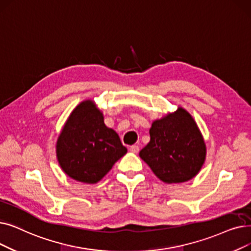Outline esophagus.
Instances as JSON below:
<instances>
[{
	"instance_id": "1",
	"label": "esophagus",
	"mask_w": 251,
	"mask_h": 251,
	"mask_svg": "<svg viewBox=\"0 0 251 251\" xmlns=\"http://www.w3.org/2000/svg\"><path fill=\"white\" fill-rule=\"evenodd\" d=\"M129 151H131V152H134V154H137V152L139 151V147L138 146H131L129 148Z\"/></svg>"
}]
</instances>
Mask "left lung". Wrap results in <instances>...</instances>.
I'll return each mask as SVG.
<instances>
[{"instance_id":"8db88e82","label":"left lung","mask_w":251,"mask_h":251,"mask_svg":"<svg viewBox=\"0 0 251 251\" xmlns=\"http://www.w3.org/2000/svg\"><path fill=\"white\" fill-rule=\"evenodd\" d=\"M150 143L139 151V157L155 176L166 183L192 179L202 168L206 146L193 117L178 107L152 122Z\"/></svg>"}]
</instances>
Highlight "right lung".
I'll use <instances>...</instances> for the list:
<instances>
[{
	"label": "right lung",
	"instance_id": "obj_1",
	"mask_svg": "<svg viewBox=\"0 0 251 251\" xmlns=\"http://www.w3.org/2000/svg\"><path fill=\"white\" fill-rule=\"evenodd\" d=\"M126 152L119 135L105 126L102 113L92 100L75 106L56 144L63 172L84 183L99 182Z\"/></svg>",
	"mask_w": 251,
	"mask_h": 251
}]
</instances>
